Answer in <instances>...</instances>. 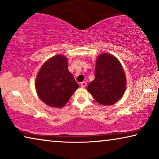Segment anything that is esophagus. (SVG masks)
I'll return each mask as SVG.
<instances>
[{"label":"esophagus","mask_w":159,"mask_h":159,"mask_svg":"<svg viewBox=\"0 0 159 159\" xmlns=\"http://www.w3.org/2000/svg\"><path fill=\"white\" fill-rule=\"evenodd\" d=\"M80 85H81L82 88H85L87 86V82H82L80 83Z\"/></svg>","instance_id":"esophagus-1"}]
</instances>
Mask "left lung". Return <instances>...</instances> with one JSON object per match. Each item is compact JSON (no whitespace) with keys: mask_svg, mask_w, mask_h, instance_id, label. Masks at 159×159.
Instances as JSON below:
<instances>
[{"mask_svg":"<svg viewBox=\"0 0 159 159\" xmlns=\"http://www.w3.org/2000/svg\"><path fill=\"white\" fill-rule=\"evenodd\" d=\"M126 77L120 62L109 53L98 56L95 69V79L88 90L101 105H113L123 96Z\"/></svg>","mask_w":159,"mask_h":159,"instance_id":"1","label":"left lung"}]
</instances>
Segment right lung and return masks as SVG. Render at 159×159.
<instances>
[{"mask_svg":"<svg viewBox=\"0 0 159 159\" xmlns=\"http://www.w3.org/2000/svg\"><path fill=\"white\" fill-rule=\"evenodd\" d=\"M35 88L38 96L48 106L61 108L79 88L68 70L67 58L55 56L43 65L37 75Z\"/></svg>","mask_w":159,"mask_h":159,"instance_id":"add662e5","label":"right lung"}]
</instances>
